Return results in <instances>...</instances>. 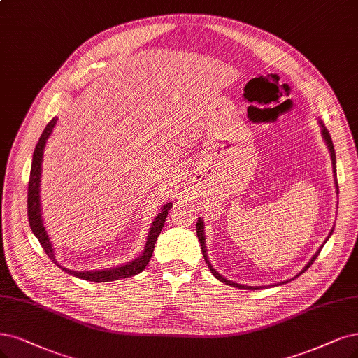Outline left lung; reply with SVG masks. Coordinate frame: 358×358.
Segmentation results:
<instances>
[{"label":"left lung","mask_w":358,"mask_h":358,"mask_svg":"<svg viewBox=\"0 0 358 358\" xmlns=\"http://www.w3.org/2000/svg\"><path fill=\"white\" fill-rule=\"evenodd\" d=\"M319 124H320V127H322V136H323V140L326 141V144H327V149H329V152H330V157H332V165H334V176H335V186H336V193H339V187H338V180H336V156H335V148H334V143H332V138H330V134H329V131L326 129V127L323 125V122L322 121H319ZM196 233H197V239H199V242H201V249H202V254H203V258H205V261H206V264H208V267H209V270H210V273H213L217 279L220 280V282H222V283H226V285H229V286H233V287H237V289H246V290H257V289H261L259 286H246V285H239V283H234V282H230V280H227L226 277H222L218 271H215L214 270V267L210 266V262H209V259H208V255H206V246H205V231H203V221H202V218H199L197 220V222H196ZM334 233V229L330 230V233H329V236ZM329 239V237H327ZM327 239L324 241V243L327 242ZM323 243V245H324ZM323 245L317 249V252L313 255V258L308 261V264L306 267H303L295 277L294 279H296V277L299 275V274H302L303 271H307L308 268H310V266L311 264L315 261V258L319 257V254H320V250H322V248H323ZM294 279H289V280H286V282H282V283H287V282H290V280H294Z\"/></svg>","instance_id":"left-lung-1"}]
</instances>
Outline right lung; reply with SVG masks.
Listing matches in <instances>:
<instances>
[{
  "label": "right lung",
  "mask_w": 358,
  "mask_h": 358,
  "mask_svg": "<svg viewBox=\"0 0 358 358\" xmlns=\"http://www.w3.org/2000/svg\"><path fill=\"white\" fill-rule=\"evenodd\" d=\"M56 122H57V117H52L51 121L47 124L41 137H39V140L35 145L34 156H32L31 177H29V184H28V218H29L31 230L35 234L36 239L39 241V243H41L44 252L48 255L50 259L55 261L56 266H59V262L55 255V249H52L51 241H50V237L44 227L43 214H41V201H39V182H41V171H43L41 165H43L44 149H45V143H47L48 137L51 136L52 128L56 127ZM171 208H172L171 202L162 206L161 213L156 215L155 221L152 222V227L148 234V241H145V245H144V250L138 258L132 259L131 262H127V264H124V266H119V267L96 270V271H73V270L63 268L60 266L59 267L68 274H72V275L78 277V279H84L88 282H113V280L125 279V277H131V275H136V274L141 273L150 261V257H152L153 249H155V243L157 241V236L164 227L165 220L168 217V210Z\"/></svg>",
  "instance_id": "add662e5"
}]
</instances>
